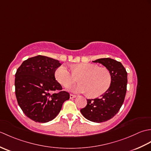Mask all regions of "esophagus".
<instances>
[{"label":"esophagus","instance_id":"1","mask_svg":"<svg viewBox=\"0 0 151 151\" xmlns=\"http://www.w3.org/2000/svg\"><path fill=\"white\" fill-rule=\"evenodd\" d=\"M76 95H72V94H70V99H74V98H76Z\"/></svg>","mask_w":151,"mask_h":151}]
</instances>
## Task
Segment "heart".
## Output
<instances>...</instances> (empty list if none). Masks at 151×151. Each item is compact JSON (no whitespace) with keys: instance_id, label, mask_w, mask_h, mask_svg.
<instances>
[{"instance_id":"1","label":"heart","mask_w":151,"mask_h":151,"mask_svg":"<svg viewBox=\"0 0 151 151\" xmlns=\"http://www.w3.org/2000/svg\"><path fill=\"white\" fill-rule=\"evenodd\" d=\"M71 72L66 67L61 65L55 70L56 81L65 88L75 82L78 77L80 84L70 88L75 93H86L91 97H97L104 94L110 88L111 77L109 70L104 67L89 63H78L71 67Z\"/></svg>"}]
</instances>
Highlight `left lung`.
<instances>
[{
	"instance_id": "obj_1",
	"label": "left lung",
	"mask_w": 151,
	"mask_h": 151,
	"mask_svg": "<svg viewBox=\"0 0 151 151\" xmlns=\"http://www.w3.org/2000/svg\"><path fill=\"white\" fill-rule=\"evenodd\" d=\"M93 62L102 64L110 71L111 84L99 98L87 99V105L81 112L88 120L102 123L115 116L123 104L127 92V73L121 62L109 58Z\"/></svg>"
}]
</instances>
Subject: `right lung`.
<instances>
[{
  "label": "right lung",
  "instance_id": "right-lung-1",
  "mask_svg": "<svg viewBox=\"0 0 151 151\" xmlns=\"http://www.w3.org/2000/svg\"><path fill=\"white\" fill-rule=\"evenodd\" d=\"M61 65L58 60L38 55L22 63L15 73V95L24 114L38 123H47L55 118L69 93L62 90L54 76Z\"/></svg>",
  "mask_w": 151,
  "mask_h": 151
}]
</instances>
